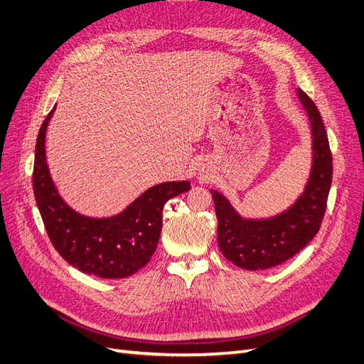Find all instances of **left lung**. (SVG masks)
Segmentation results:
<instances>
[{"label":"left lung","mask_w":364,"mask_h":364,"mask_svg":"<svg viewBox=\"0 0 364 364\" xmlns=\"http://www.w3.org/2000/svg\"><path fill=\"white\" fill-rule=\"evenodd\" d=\"M313 129V171L304 194L278 217L243 220L222 194L213 193L217 241L223 257L246 270L270 269L301 252L321 229L333 181V156L323 121L314 102L297 91Z\"/></svg>","instance_id":"1"}]
</instances>
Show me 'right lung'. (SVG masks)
Wrapping results in <instances>:
<instances>
[{
    "mask_svg": "<svg viewBox=\"0 0 364 364\" xmlns=\"http://www.w3.org/2000/svg\"><path fill=\"white\" fill-rule=\"evenodd\" d=\"M54 112L43 119L36 139L33 191L48 238L73 267L105 279L136 273L155 253L162 209L173 197L188 191L190 182H165L151 186L124 213L111 218H87L60 199L46 162V130Z\"/></svg>",
    "mask_w": 364,
    "mask_h": 364,
    "instance_id": "add662e5",
    "label": "right lung"
}]
</instances>
